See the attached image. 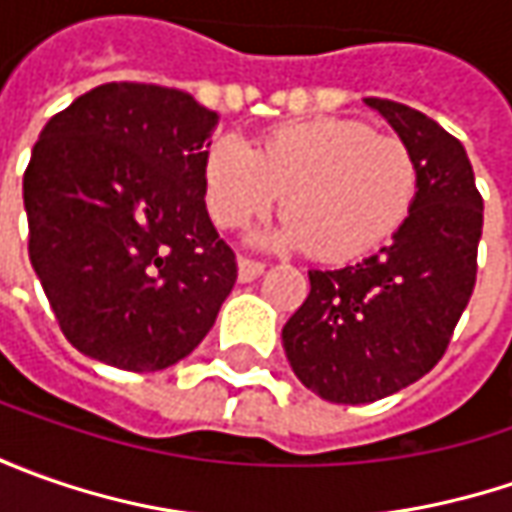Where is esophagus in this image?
Masks as SVG:
<instances>
[{
  "instance_id": "34e87169",
  "label": "esophagus",
  "mask_w": 512,
  "mask_h": 512,
  "mask_svg": "<svg viewBox=\"0 0 512 512\" xmlns=\"http://www.w3.org/2000/svg\"><path fill=\"white\" fill-rule=\"evenodd\" d=\"M262 273H265V265H262V262L247 259V256L239 259V282H253V279H256V276H262Z\"/></svg>"
}]
</instances>
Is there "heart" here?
<instances>
[{
    "instance_id": "heart-1",
    "label": "heart",
    "mask_w": 512,
    "mask_h": 512,
    "mask_svg": "<svg viewBox=\"0 0 512 512\" xmlns=\"http://www.w3.org/2000/svg\"><path fill=\"white\" fill-rule=\"evenodd\" d=\"M202 185L210 219L225 230L270 213L285 193L287 219L270 242L350 262L402 230L419 196V165L399 136L362 119L322 116L270 128L256 150L239 136H216Z\"/></svg>"
}]
</instances>
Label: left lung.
Returning a JSON list of instances; mask_svg holds the SVG:
<instances>
[{"label": "left lung", "mask_w": 512, "mask_h": 512, "mask_svg": "<svg viewBox=\"0 0 512 512\" xmlns=\"http://www.w3.org/2000/svg\"><path fill=\"white\" fill-rule=\"evenodd\" d=\"M410 145L419 196L379 253L310 270V293L282 327L299 382L336 404H367L419 382L444 356L476 287L484 202L462 142L390 99H367Z\"/></svg>", "instance_id": "1"}]
</instances>
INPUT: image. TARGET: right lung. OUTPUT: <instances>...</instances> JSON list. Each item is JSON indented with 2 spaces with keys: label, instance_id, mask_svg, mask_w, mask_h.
Returning a JSON list of instances; mask_svg holds the SVG:
<instances>
[{
  "label": "right lung",
  "instance_id": "1",
  "mask_svg": "<svg viewBox=\"0 0 512 512\" xmlns=\"http://www.w3.org/2000/svg\"><path fill=\"white\" fill-rule=\"evenodd\" d=\"M216 119L185 90L108 82L39 133L22 182L30 265L90 359L165 370L205 339L236 285L202 185Z\"/></svg>",
  "mask_w": 512,
  "mask_h": 512
}]
</instances>
